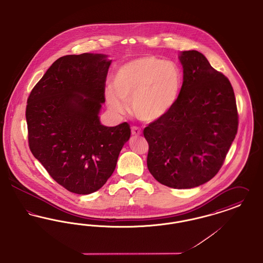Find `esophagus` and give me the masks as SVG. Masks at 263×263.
I'll return each instance as SVG.
<instances>
[{
    "mask_svg": "<svg viewBox=\"0 0 263 263\" xmlns=\"http://www.w3.org/2000/svg\"><path fill=\"white\" fill-rule=\"evenodd\" d=\"M131 133L133 136H140L141 135V129L138 127H132V130H131Z\"/></svg>",
    "mask_w": 263,
    "mask_h": 263,
    "instance_id": "obj_1",
    "label": "esophagus"
}]
</instances>
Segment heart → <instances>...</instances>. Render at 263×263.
Here are the masks:
<instances>
[{"label":"heart","instance_id":"b5f03b06","mask_svg":"<svg viewBox=\"0 0 263 263\" xmlns=\"http://www.w3.org/2000/svg\"><path fill=\"white\" fill-rule=\"evenodd\" d=\"M112 88L105 91L109 109L123 113L130 102L131 112L142 121L153 122L165 116L178 100L182 77L172 62L142 57L119 66L112 76Z\"/></svg>","mask_w":263,"mask_h":263}]
</instances>
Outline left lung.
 <instances>
[{
  "mask_svg": "<svg viewBox=\"0 0 263 263\" xmlns=\"http://www.w3.org/2000/svg\"><path fill=\"white\" fill-rule=\"evenodd\" d=\"M183 85L170 111L144 129L148 170L162 185L192 189L209 182L235 138L238 116L230 80L198 50L179 54Z\"/></svg>",
  "mask_w": 263,
  "mask_h": 263,
  "instance_id": "8db88e82",
  "label": "left lung"
}]
</instances>
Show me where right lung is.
<instances>
[{"label": "right lung", "instance_id": "add662e5", "mask_svg": "<svg viewBox=\"0 0 263 263\" xmlns=\"http://www.w3.org/2000/svg\"><path fill=\"white\" fill-rule=\"evenodd\" d=\"M111 62L102 53L70 54L53 62L28 99L31 153L67 191L88 195L115 170L131 130L104 126L99 113Z\"/></svg>", "mask_w": 263, "mask_h": 263}]
</instances>
